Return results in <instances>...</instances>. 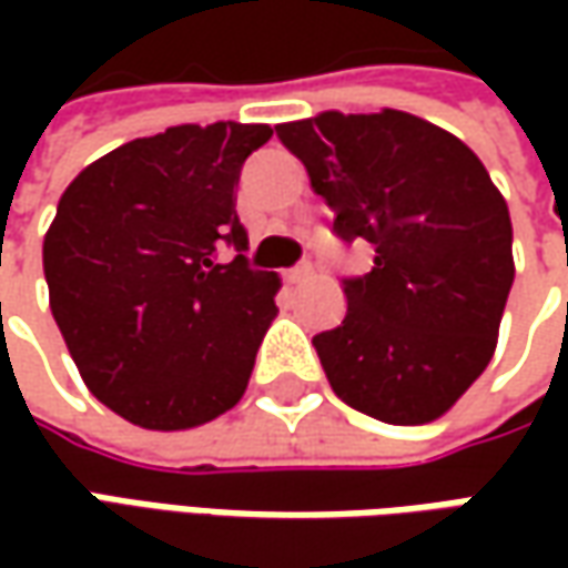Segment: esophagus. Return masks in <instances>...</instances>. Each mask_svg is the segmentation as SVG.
Returning a JSON list of instances; mask_svg holds the SVG:
<instances>
[{
    "instance_id": "obj_1",
    "label": "esophagus",
    "mask_w": 568,
    "mask_h": 568,
    "mask_svg": "<svg viewBox=\"0 0 568 568\" xmlns=\"http://www.w3.org/2000/svg\"><path fill=\"white\" fill-rule=\"evenodd\" d=\"M284 277H287V284H303L306 277H313V265H296Z\"/></svg>"
}]
</instances>
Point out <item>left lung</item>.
<instances>
[{
    "mask_svg": "<svg viewBox=\"0 0 568 568\" xmlns=\"http://www.w3.org/2000/svg\"><path fill=\"white\" fill-rule=\"evenodd\" d=\"M335 211L341 240L373 243L344 281L347 316L313 338L335 395L382 424L443 417L487 369L513 291V221L487 166L404 110L281 122Z\"/></svg>",
    "mask_w": 568,
    "mask_h": 568,
    "instance_id": "1",
    "label": "left lung"
}]
</instances>
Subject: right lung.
<instances>
[{
    "mask_svg": "<svg viewBox=\"0 0 568 568\" xmlns=\"http://www.w3.org/2000/svg\"><path fill=\"white\" fill-rule=\"evenodd\" d=\"M265 122L173 125L88 164L43 236L50 310L91 395L144 429H192L243 398L281 277L250 272L236 217Z\"/></svg>",
    "mask_w": 568,
    "mask_h": 568,
    "instance_id": "add662e5",
    "label": "right lung"
}]
</instances>
